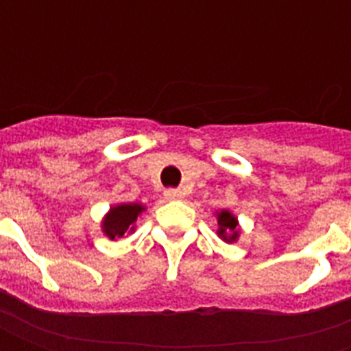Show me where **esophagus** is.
Wrapping results in <instances>:
<instances>
[{"label": "esophagus", "mask_w": 351, "mask_h": 351, "mask_svg": "<svg viewBox=\"0 0 351 351\" xmlns=\"http://www.w3.org/2000/svg\"><path fill=\"white\" fill-rule=\"evenodd\" d=\"M165 197L167 199H182V191L180 190H165Z\"/></svg>", "instance_id": "obj_1"}]
</instances>
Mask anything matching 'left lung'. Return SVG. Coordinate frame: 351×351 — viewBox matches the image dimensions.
<instances>
[{"instance_id":"1","label":"left lung","mask_w":351,"mask_h":351,"mask_svg":"<svg viewBox=\"0 0 351 351\" xmlns=\"http://www.w3.org/2000/svg\"><path fill=\"white\" fill-rule=\"evenodd\" d=\"M216 220H218V237L226 243H237V239L241 237V229H239V220L233 213L229 210H220L216 213Z\"/></svg>"}]
</instances>
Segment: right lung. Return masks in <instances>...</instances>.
Masks as SVG:
<instances>
[{"label":"right lung","instance_id":"obj_1","mask_svg":"<svg viewBox=\"0 0 351 351\" xmlns=\"http://www.w3.org/2000/svg\"><path fill=\"white\" fill-rule=\"evenodd\" d=\"M145 210L146 206L141 203H120V205L110 206L101 221V231L110 241H118L135 231V221Z\"/></svg>","mask_w":351,"mask_h":351}]
</instances>
